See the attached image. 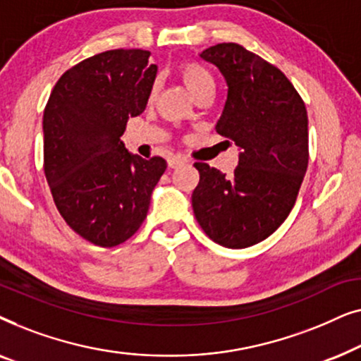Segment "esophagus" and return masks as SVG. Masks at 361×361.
Listing matches in <instances>:
<instances>
[{
  "instance_id": "obj_1",
  "label": "esophagus",
  "mask_w": 361,
  "mask_h": 361,
  "mask_svg": "<svg viewBox=\"0 0 361 361\" xmlns=\"http://www.w3.org/2000/svg\"><path fill=\"white\" fill-rule=\"evenodd\" d=\"M185 162H187V159H185L184 156L176 154V156L169 157V161H167V166H169L171 169H176V167H179V166H182V164H185Z\"/></svg>"
}]
</instances>
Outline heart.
<instances>
[{"label": "heart", "instance_id": "1", "mask_svg": "<svg viewBox=\"0 0 361 361\" xmlns=\"http://www.w3.org/2000/svg\"><path fill=\"white\" fill-rule=\"evenodd\" d=\"M179 77L195 98L204 92H214V77L199 62H184L179 67ZM156 95V87H152L151 98Z\"/></svg>", "mask_w": 361, "mask_h": 361}]
</instances>
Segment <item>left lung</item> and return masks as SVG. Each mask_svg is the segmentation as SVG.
I'll list each match as a JSON object with an SVG mask.
<instances>
[{"label":"left lung","mask_w":361,"mask_h":361,"mask_svg":"<svg viewBox=\"0 0 361 361\" xmlns=\"http://www.w3.org/2000/svg\"><path fill=\"white\" fill-rule=\"evenodd\" d=\"M200 57L228 87L215 130L240 154L231 176L195 162L192 209L215 243L248 248L273 235L295 204L309 162L307 111L288 77L240 44H216Z\"/></svg>","instance_id":"1"}]
</instances>
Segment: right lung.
<instances>
[{
  "label": "right lung",
  "instance_id": "add662e5",
  "mask_svg": "<svg viewBox=\"0 0 361 361\" xmlns=\"http://www.w3.org/2000/svg\"><path fill=\"white\" fill-rule=\"evenodd\" d=\"M149 56L115 49L85 59L59 78L44 110V172L57 210L75 233L103 248L136 233L167 167L121 141L154 85Z\"/></svg>",
  "mask_w": 361,
  "mask_h": 361
}]
</instances>
